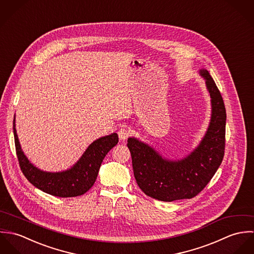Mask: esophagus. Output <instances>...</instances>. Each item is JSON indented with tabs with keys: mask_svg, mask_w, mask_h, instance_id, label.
<instances>
[{
	"mask_svg": "<svg viewBox=\"0 0 254 254\" xmlns=\"http://www.w3.org/2000/svg\"><path fill=\"white\" fill-rule=\"evenodd\" d=\"M130 136V130L126 127H122L118 131V137L120 140H126Z\"/></svg>",
	"mask_w": 254,
	"mask_h": 254,
	"instance_id": "1",
	"label": "esophagus"
}]
</instances>
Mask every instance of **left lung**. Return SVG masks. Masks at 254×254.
Wrapping results in <instances>:
<instances>
[{
    "mask_svg": "<svg viewBox=\"0 0 254 254\" xmlns=\"http://www.w3.org/2000/svg\"><path fill=\"white\" fill-rule=\"evenodd\" d=\"M211 98V119L200 144L180 160L162 157L151 146L129 138L134 176L146 195L173 201L192 198L209 183L217 171L225 150L226 109L217 86L206 69H200Z\"/></svg>",
    "mask_w": 254,
    "mask_h": 254,
    "instance_id": "8db88e82",
    "label": "left lung"
}]
</instances>
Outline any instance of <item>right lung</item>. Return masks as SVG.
I'll return each instance as SVG.
<instances>
[{
    "label": "right lung",
    "instance_id": "1",
    "mask_svg": "<svg viewBox=\"0 0 254 254\" xmlns=\"http://www.w3.org/2000/svg\"><path fill=\"white\" fill-rule=\"evenodd\" d=\"M13 135L20 169L26 179L39 190L60 197L84 194L94 185L100 167L109 150L117 145L118 135L112 133L94 141L70 169L63 172H46L35 167L21 149L13 119Z\"/></svg>",
    "mask_w": 254,
    "mask_h": 254
}]
</instances>
